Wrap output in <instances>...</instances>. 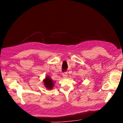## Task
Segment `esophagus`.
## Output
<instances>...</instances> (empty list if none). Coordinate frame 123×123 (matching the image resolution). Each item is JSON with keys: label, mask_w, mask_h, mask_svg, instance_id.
<instances>
[{"label": "esophagus", "mask_w": 123, "mask_h": 123, "mask_svg": "<svg viewBox=\"0 0 123 123\" xmlns=\"http://www.w3.org/2000/svg\"><path fill=\"white\" fill-rule=\"evenodd\" d=\"M62 76L64 77V79H67L68 77V74L67 72H65L62 74Z\"/></svg>", "instance_id": "34e87169"}]
</instances>
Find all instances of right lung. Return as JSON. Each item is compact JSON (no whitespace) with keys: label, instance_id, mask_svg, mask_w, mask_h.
Returning a JSON list of instances; mask_svg holds the SVG:
<instances>
[{"label":"right lung","instance_id":"1","mask_svg":"<svg viewBox=\"0 0 123 123\" xmlns=\"http://www.w3.org/2000/svg\"><path fill=\"white\" fill-rule=\"evenodd\" d=\"M43 84L48 90H52L54 86V81L52 80L50 76L47 75L43 80Z\"/></svg>","mask_w":123,"mask_h":123}]
</instances>
